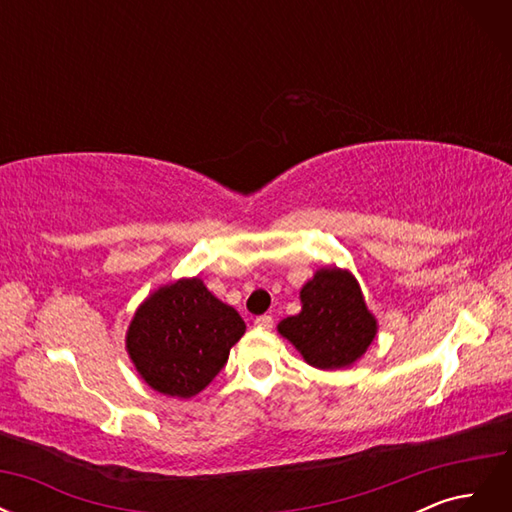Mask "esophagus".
<instances>
[{"mask_svg":"<svg viewBox=\"0 0 512 512\" xmlns=\"http://www.w3.org/2000/svg\"><path fill=\"white\" fill-rule=\"evenodd\" d=\"M254 324L258 329H265V331H269V329H273V318L271 316H258L256 320H254Z\"/></svg>","mask_w":512,"mask_h":512,"instance_id":"obj_1","label":"esophagus"}]
</instances>
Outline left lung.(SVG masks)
I'll use <instances>...</instances> for the list:
<instances>
[{"mask_svg":"<svg viewBox=\"0 0 512 512\" xmlns=\"http://www.w3.org/2000/svg\"><path fill=\"white\" fill-rule=\"evenodd\" d=\"M301 305V312L284 318L277 331L312 367H350L378 333L361 286L346 269H318L301 288Z\"/></svg>","mask_w":512,"mask_h":512,"instance_id":"left-lung-1","label":"left lung"}]
</instances>
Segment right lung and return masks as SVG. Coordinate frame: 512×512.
I'll list each match as a JSON object with an SVG mask.
<instances>
[{"label": "right lung", "mask_w": 512, "mask_h": 512, "mask_svg": "<svg viewBox=\"0 0 512 512\" xmlns=\"http://www.w3.org/2000/svg\"><path fill=\"white\" fill-rule=\"evenodd\" d=\"M245 333L235 307L222 303L198 277L160 286L136 309L126 348L153 391L190 399L220 374Z\"/></svg>", "instance_id": "add662e5"}]
</instances>
